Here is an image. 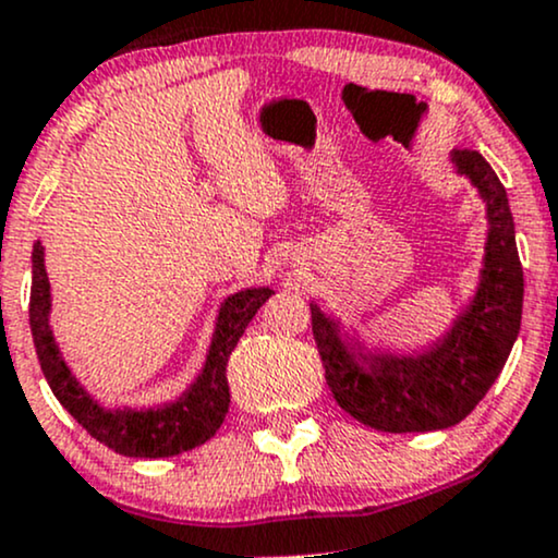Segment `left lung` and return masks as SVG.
Returning a JSON list of instances; mask_svg holds the SVG:
<instances>
[{"label": "left lung", "mask_w": 558, "mask_h": 558, "mask_svg": "<svg viewBox=\"0 0 558 558\" xmlns=\"http://www.w3.org/2000/svg\"><path fill=\"white\" fill-rule=\"evenodd\" d=\"M451 168L485 204V254L477 286L430 349L396 354L310 301L312 332L332 399L383 433H430L459 425L501 375L522 323L524 278L509 196L483 155L453 149Z\"/></svg>", "instance_id": "8db88e82"}]
</instances>
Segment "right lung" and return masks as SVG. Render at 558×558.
Segmentation results:
<instances>
[{
    "label": "right lung",
    "mask_w": 558,
    "mask_h": 558,
    "mask_svg": "<svg viewBox=\"0 0 558 558\" xmlns=\"http://www.w3.org/2000/svg\"><path fill=\"white\" fill-rule=\"evenodd\" d=\"M272 293V288L259 286L243 288L222 299L202 369L181 396L151 407H133V403L107 407L83 386L62 356L52 330V286L44 265L41 241L34 243L31 254V332L49 388L68 409L70 417L86 427L88 435L112 448L114 453L136 459L175 457L207 444L220 430L230 403L226 373L230 351Z\"/></svg>",
    "instance_id": "obj_1"
}]
</instances>
